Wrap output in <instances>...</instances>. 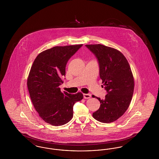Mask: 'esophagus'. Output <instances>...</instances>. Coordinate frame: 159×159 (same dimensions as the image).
<instances>
[{"mask_svg": "<svg viewBox=\"0 0 159 159\" xmlns=\"http://www.w3.org/2000/svg\"><path fill=\"white\" fill-rule=\"evenodd\" d=\"M83 97L84 99H89L91 97V95L89 93H84Z\"/></svg>", "mask_w": 159, "mask_h": 159, "instance_id": "obj_1", "label": "esophagus"}]
</instances>
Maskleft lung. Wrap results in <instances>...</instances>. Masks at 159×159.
Returning <instances> with one entry per match:
<instances>
[{
  "label": "left lung",
  "instance_id": "8db88e82",
  "mask_svg": "<svg viewBox=\"0 0 159 159\" xmlns=\"http://www.w3.org/2000/svg\"><path fill=\"white\" fill-rule=\"evenodd\" d=\"M86 46L98 60L99 76L107 91L104 99L95 97L101 105L92 116L102 123L113 122L126 112L132 100L134 79L131 68L123 54L116 49L101 44Z\"/></svg>",
  "mask_w": 159,
  "mask_h": 159
}]
</instances>
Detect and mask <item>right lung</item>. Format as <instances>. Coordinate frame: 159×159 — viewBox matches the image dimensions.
I'll return each mask as SVG.
<instances>
[{
	"instance_id": "1",
	"label": "right lung",
	"mask_w": 159,
	"mask_h": 159,
	"mask_svg": "<svg viewBox=\"0 0 159 159\" xmlns=\"http://www.w3.org/2000/svg\"><path fill=\"white\" fill-rule=\"evenodd\" d=\"M82 46H55L40 52L34 61L27 78L31 102L39 116L53 126H61L70 121L73 106L83 98L81 92H62L60 85L66 75L68 60Z\"/></svg>"
}]
</instances>
